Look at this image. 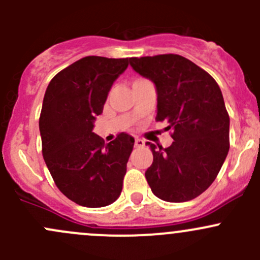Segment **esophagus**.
<instances>
[{
	"label": "esophagus",
	"instance_id": "esophagus-1",
	"mask_svg": "<svg viewBox=\"0 0 260 260\" xmlns=\"http://www.w3.org/2000/svg\"><path fill=\"white\" fill-rule=\"evenodd\" d=\"M146 146V142L143 140H141V138H136L135 140V147H137V148H141V147H145Z\"/></svg>",
	"mask_w": 260,
	"mask_h": 260
}]
</instances>
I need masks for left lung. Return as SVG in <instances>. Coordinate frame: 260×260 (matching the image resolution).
I'll list each match as a JSON object with an SVG mask.
<instances>
[{"label": "left lung", "mask_w": 260, "mask_h": 260, "mask_svg": "<svg viewBox=\"0 0 260 260\" xmlns=\"http://www.w3.org/2000/svg\"><path fill=\"white\" fill-rule=\"evenodd\" d=\"M136 73L154 84L157 120L169 123L174 142H151L153 162L146 171L152 192L169 203H185L214 182L229 152V114L210 74L176 54L131 57Z\"/></svg>", "instance_id": "obj_1"}]
</instances>
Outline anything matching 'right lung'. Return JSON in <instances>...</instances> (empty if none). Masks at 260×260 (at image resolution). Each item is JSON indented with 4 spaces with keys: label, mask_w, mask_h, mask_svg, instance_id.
Instances as JSON below:
<instances>
[{
    "label": "right lung",
    "mask_w": 260,
    "mask_h": 260,
    "mask_svg": "<svg viewBox=\"0 0 260 260\" xmlns=\"http://www.w3.org/2000/svg\"><path fill=\"white\" fill-rule=\"evenodd\" d=\"M127 67L128 57H83L57 73L44 96L39 120L44 159L57 188L85 208H103L122 192L135 138L120 133L106 145L93 128Z\"/></svg>",
    "instance_id": "add662e5"
}]
</instances>
